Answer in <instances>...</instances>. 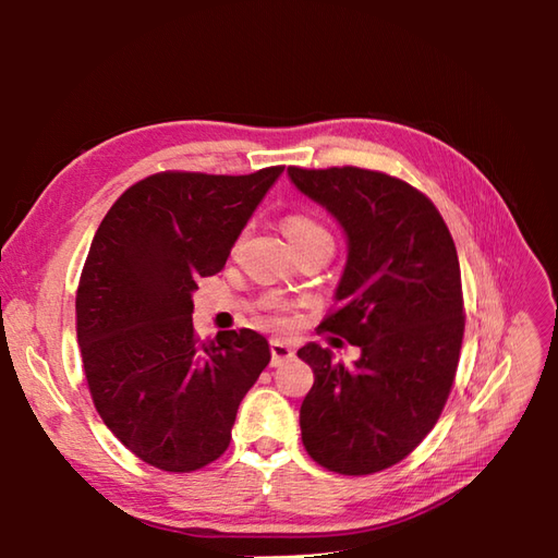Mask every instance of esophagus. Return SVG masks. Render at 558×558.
<instances>
[{
	"instance_id": "obj_1",
	"label": "esophagus",
	"mask_w": 558,
	"mask_h": 558,
	"mask_svg": "<svg viewBox=\"0 0 558 558\" xmlns=\"http://www.w3.org/2000/svg\"><path fill=\"white\" fill-rule=\"evenodd\" d=\"M292 357H294V350L288 345L286 340H280V338H272V340H270V364H272V366L286 364V362H290Z\"/></svg>"
}]
</instances>
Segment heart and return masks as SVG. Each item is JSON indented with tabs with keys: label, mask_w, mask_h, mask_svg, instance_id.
Listing matches in <instances>:
<instances>
[{
	"label": "heart",
	"mask_w": 558,
	"mask_h": 558,
	"mask_svg": "<svg viewBox=\"0 0 558 558\" xmlns=\"http://www.w3.org/2000/svg\"><path fill=\"white\" fill-rule=\"evenodd\" d=\"M286 234L290 236L294 248H300L314 240H330V234L326 232L322 222H316L310 216H302V213H294V216L286 218ZM264 306L268 312H280V304L276 300H268Z\"/></svg>",
	"instance_id": "heart-1"
}]
</instances>
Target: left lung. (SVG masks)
<instances>
[{
	"label": "left lung",
	"mask_w": 558,
	"mask_h": 558,
	"mask_svg": "<svg viewBox=\"0 0 558 558\" xmlns=\"http://www.w3.org/2000/svg\"><path fill=\"white\" fill-rule=\"evenodd\" d=\"M288 174L348 234L336 310L318 330L362 350L354 364L316 342L298 352L314 369L302 444L330 472L374 475L422 444L453 386L465 330L453 236L398 177L350 165Z\"/></svg>",
	"instance_id": "8db88e82"
}]
</instances>
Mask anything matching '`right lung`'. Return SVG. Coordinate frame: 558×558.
I'll return each mask as SVG.
<instances>
[{
    "mask_svg": "<svg viewBox=\"0 0 558 558\" xmlns=\"http://www.w3.org/2000/svg\"><path fill=\"white\" fill-rule=\"evenodd\" d=\"M282 170L150 174L93 236L76 290L83 372L108 429L153 468L194 472L218 460L270 362L268 340L248 328L201 342L192 294L225 266Z\"/></svg>",
    "mask_w": 558,
    "mask_h": 558,
    "instance_id": "add662e5",
    "label": "right lung"
}]
</instances>
